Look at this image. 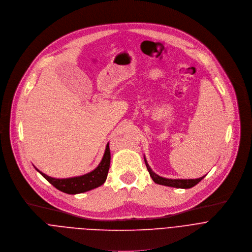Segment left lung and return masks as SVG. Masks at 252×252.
Masks as SVG:
<instances>
[{
  "mask_svg": "<svg viewBox=\"0 0 252 252\" xmlns=\"http://www.w3.org/2000/svg\"><path fill=\"white\" fill-rule=\"evenodd\" d=\"M147 170L151 176V178L153 179V181L156 184L159 185H163V186H167V187H173V188H178V189H189L192 188L193 186H195L196 184H198L200 181H202L206 176L202 177V178H198V179H189V180H176V179H166V178H162L160 176H158L157 174H155L152 169L150 168V166L148 165L146 159L144 158Z\"/></svg>",
  "mask_w": 252,
  "mask_h": 252,
  "instance_id": "8db88e82",
  "label": "left lung"
}]
</instances>
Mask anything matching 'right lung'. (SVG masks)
Listing matches in <instances>:
<instances>
[{
    "mask_svg": "<svg viewBox=\"0 0 252 252\" xmlns=\"http://www.w3.org/2000/svg\"><path fill=\"white\" fill-rule=\"evenodd\" d=\"M110 158L111 156H110L109 144H107L104 156L101 162H100V164L98 165V167L92 172L85 174L83 176L69 178V179H55V178L46 176L45 174L39 172L37 169L36 170L48 183L52 184L58 189L65 193L75 194V193H80V192L90 190L104 184L108 175L109 167H110Z\"/></svg>",
    "mask_w": 252,
    "mask_h": 252,
    "instance_id": "obj_1",
    "label": "right lung"
}]
</instances>
